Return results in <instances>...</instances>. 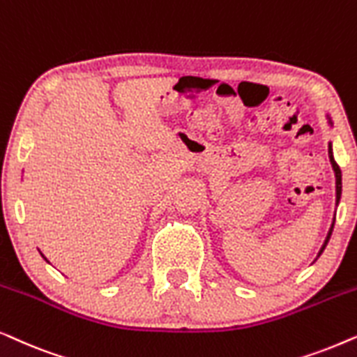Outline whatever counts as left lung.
Returning <instances> with one entry per match:
<instances>
[{"label":"left lung","mask_w":357,"mask_h":357,"mask_svg":"<svg viewBox=\"0 0 357 357\" xmlns=\"http://www.w3.org/2000/svg\"><path fill=\"white\" fill-rule=\"evenodd\" d=\"M326 121H328V126L333 127V122H331L330 114H326ZM328 156H330L331 168H333V171H335V179H336V206H338L340 199H341V188H343V183H341V169H340V166L336 165V161H335V158H333V149H331V142H330V149H328ZM333 227H335V217H333V222H331L330 230H328V234H326V238H325V241H323L320 251H318L315 261H317L318 258H320V255L323 253V250H325V246L328 245V241H330V236H331V231H333Z\"/></svg>","instance_id":"8db88e82"}]
</instances>
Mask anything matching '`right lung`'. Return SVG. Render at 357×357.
<instances>
[{"instance_id":"1","label":"right lung","mask_w":357,"mask_h":357,"mask_svg":"<svg viewBox=\"0 0 357 357\" xmlns=\"http://www.w3.org/2000/svg\"><path fill=\"white\" fill-rule=\"evenodd\" d=\"M39 253H40V251H39ZM40 255H42V253H40ZM42 258H44V259L47 261V258H45V256H44V255H42Z\"/></svg>"}]
</instances>
